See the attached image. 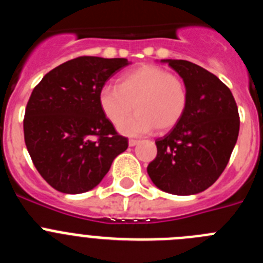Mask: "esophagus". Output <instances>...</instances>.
<instances>
[{
    "instance_id": "34e87169",
    "label": "esophagus",
    "mask_w": 263,
    "mask_h": 263,
    "mask_svg": "<svg viewBox=\"0 0 263 263\" xmlns=\"http://www.w3.org/2000/svg\"><path fill=\"white\" fill-rule=\"evenodd\" d=\"M138 142H139L138 139H129V146H132V147H133V146H136Z\"/></svg>"
}]
</instances>
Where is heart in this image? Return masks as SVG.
<instances>
[{
    "label": "heart",
    "mask_w": 263,
    "mask_h": 263,
    "mask_svg": "<svg viewBox=\"0 0 263 263\" xmlns=\"http://www.w3.org/2000/svg\"><path fill=\"white\" fill-rule=\"evenodd\" d=\"M190 93L183 78L159 66H142L120 76L117 85H104L99 90V105L106 120L120 125L121 133L141 136L157 127L158 132L173 129L182 120Z\"/></svg>",
    "instance_id": "heart-1"
}]
</instances>
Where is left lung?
Listing matches in <instances>:
<instances>
[{
    "mask_svg": "<svg viewBox=\"0 0 263 263\" xmlns=\"http://www.w3.org/2000/svg\"><path fill=\"white\" fill-rule=\"evenodd\" d=\"M168 62L185 81L188 106L179 124L155 141L157 157L147 174L173 195L204 191L221 175L240 132V115L231 89L217 76L187 60Z\"/></svg>",
    "mask_w": 263,
    "mask_h": 263,
    "instance_id": "8db88e82",
    "label": "left lung"
}]
</instances>
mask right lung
I'll use <instances>...</instances> for the list:
<instances>
[{
	"label": "right lung",
	"mask_w": 263,
	"mask_h": 263,
	"mask_svg": "<svg viewBox=\"0 0 263 263\" xmlns=\"http://www.w3.org/2000/svg\"><path fill=\"white\" fill-rule=\"evenodd\" d=\"M127 64L122 58L79 57L51 69L32 90L23 118L25 143L38 173L57 191L95 188L129 146L99 105V90Z\"/></svg>",
	"instance_id": "obj_1"
}]
</instances>
